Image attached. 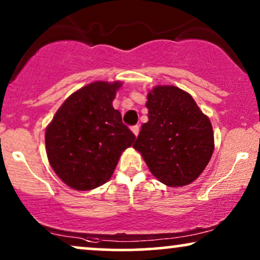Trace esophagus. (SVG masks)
<instances>
[{
	"mask_svg": "<svg viewBox=\"0 0 260 260\" xmlns=\"http://www.w3.org/2000/svg\"><path fill=\"white\" fill-rule=\"evenodd\" d=\"M131 131H133V134L137 137L138 133H140V127H138V125H135V126L131 127Z\"/></svg>",
	"mask_w": 260,
	"mask_h": 260,
	"instance_id": "esophagus-1",
	"label": "esophagus"
}]
</instances>
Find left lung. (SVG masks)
I'll use <instances>...</instances> for the list:
<instances>
[{
	"label": "left lung",
	"mask_w": 260,
	"mask_h": 260,
	"mask_svg": "<svg viewBox=\"0 0 260 260\" xmlns=\"http://www.w3.org/2000/svg\"><path fill=\"white\" fill-rule=\"evenodd\" d=\"M149 120L134 148L159 182L183 187L198 179L214 150L211 120L188 92L174 85L149 91Z\"/></svg>",
	"instance_id": "left-lung-1"
}]
</instances>
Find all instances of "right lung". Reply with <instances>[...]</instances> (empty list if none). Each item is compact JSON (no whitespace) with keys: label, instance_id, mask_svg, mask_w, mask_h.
Here are the masks:
<instances>
[{"label":"right lung","instance_id":"right-lung-1","mask_svg":"<svg viewBox=\"0 0 260 260\" xmlns=\"http://www.w3.org/2000/svg\"><path fill=\"white\" fill-rule=\"evenodd\" d=\"M120 81H94L73 92L46 127L49 165L60 180L76 190H91L115 172L135 135L122 122L112 102Z\"/></svg>","mask_w":260,"mask_h":260}]
</instances>
